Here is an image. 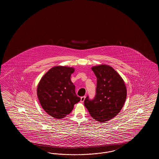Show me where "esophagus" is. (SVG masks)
I'll use <instances>...</instances> for the list:
<instances>
[{"instance_id":"1","label":"esophagus","mask_w":159,"mask_h":159,"mask_svg":"<svg viewBox=\"0 0 159 159\" xmlns=\"http://www.w3.org/2000/svg\"><path fill=\"white\" fill-rule=\"evenodd\" d=\"M86 98V97L85 96H84V97H82L81 98H80V102H84V99Z\"/></svg>"}]
</instances>
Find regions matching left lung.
<instances>
[{"label": "left lung", "mask_w": 159, "mask_h": 159, "mask_svg": "<svg viewBox=\"0 0 159 159\" xmlns=\"http://www.w3.org/2000/svg\"><path fill=\"white\" fill-rule=\"evenodd\" d=\"M92 70L97 78L96 95L92 100L87 97L84 104L93 119L104 123L119 113L127 89L123 79L111 66L101 64L92 67Z\"/></svg>", "instance_id": "8db88e82"}]
</instances>
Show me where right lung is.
Returning <instances> with one entry per match:
<instances>
[{
    "label": "right lung",
    "mask_w": 159,
    "mask_h": 159,
    "mask_svg": "<svg viewBox=\"0 0 159 159\" xmlns=\"http://www.w3.org/2000/svg\"><path fill=\"white\" fill-rule=\"evenodd\" d=\"M74 71L73 67L55 66L39 82L37 95L40 104L46 113L55 119H61L67 116L80 100L70 79Z\"/></svg>",
    "instance_id": "add662e5"
}]
</instances>
